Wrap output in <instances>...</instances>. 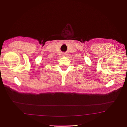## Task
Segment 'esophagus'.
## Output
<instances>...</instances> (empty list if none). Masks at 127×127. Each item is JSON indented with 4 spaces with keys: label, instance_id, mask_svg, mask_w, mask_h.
<instances>
[{
    "label": "esophagus",
    "instance_id": "34e87169",
    "mask_svg": "<svg viewBox=\"0 0 127 127\" xmlns=\"http://www.w3.org/2000/svg\"><path fill=\"white\" fill-rule=\"evenodd\" d=\"M65 55H63V56H65Z\"/></svg>",
    "mask_w": 127,
    "mask_h": 127
}]
</instances>
